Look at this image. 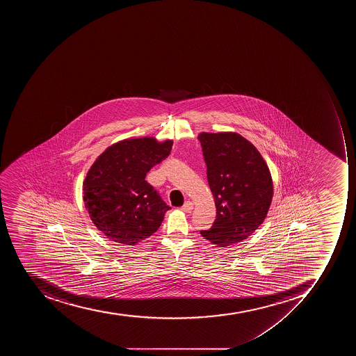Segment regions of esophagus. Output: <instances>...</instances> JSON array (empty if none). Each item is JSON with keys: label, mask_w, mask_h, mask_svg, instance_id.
<instances>
[{"label": "esophagus", "mask_w": 356, "mask_h": 356, "mask_svg": "<svg viewBox=\"0 0 356 356\" xmlns=\"http://www.w3.org/2000/svg\"><path fill=\"white\" fill-rule=\"evenodd\" d=\"M193 209V202H191V200H187V202L184 204V206L181 207L182 211H185V213H191V210Z\"/></svg>", "instance_id": "1"}]
</instances>
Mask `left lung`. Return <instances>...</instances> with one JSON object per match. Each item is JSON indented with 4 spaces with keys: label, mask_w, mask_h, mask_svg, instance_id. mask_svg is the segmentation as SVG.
<instances>
[{
    "label": "left lung",
    "mask_w": 356,
    "mask_h": 356,
    "mask_svg": "<svg viewBox=\"0 0 356 356\" xmlns=\"http://www.w3.org/2000/svg\"><path fill=\"white\" fill-rule=\"evenodd\" d=\"M207 178L216 204L211 228L202 237L219 247L245 241L263 224L274 187L268 165L237 132H200Z\"/></svg>",
    "instance_id": "left-lung-1"
}]
</instances>
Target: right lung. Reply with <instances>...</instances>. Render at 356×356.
I'll return each instance as SVG.
<instances>
[{
  "label": "right lung",
  "instance_id": "1",
  "mask_svg": "<svg viewBox=\"0 0 356 356\" xmlns=\"http://www.w3.org/2000/svg\"><path fill=\"white\" fill-rule=\"evenodd\" d=\"M172 140L129 138L104 150L83 181L84 207L106 238L134 246L157 232L170 209L145 180L168 157Z\"/></svg>",
  "mask_w": 356,
  "mask_h": 356
}]
</instances>
